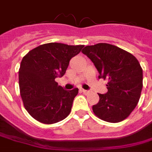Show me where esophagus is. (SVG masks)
I'll use <instances>...</instances> for the list:
<instances>
[{
	"instance_id": "1",
	"label": "esophagus",
	"mask_w": 152,
	"mask_h": 152,
	"mask_svg": "<svg viewBox=\"0 0 152 152\" xmlns=\"http://www.w3.org/2000/svg\"><path fill=\"white\" fill-rule=\"evenodd\" d=\"M81 91H82L83 93H84V94H89V90H86V89H81Z\"/></svg>"
}]
</instances>
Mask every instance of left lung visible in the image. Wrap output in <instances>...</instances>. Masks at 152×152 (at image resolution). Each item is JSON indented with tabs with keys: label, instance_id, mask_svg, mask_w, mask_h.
I'll return each instance as SVG.
<instances>
[{
	"label": "left lung",
	"instance_id": "8db88e82",
	"mask_svg": "<svg viewBox=\"0 0 152 152\" xmlns=\"http://www.w3.org/2000/svg\"><path fill=\"white\" fill-rule=\"evenodd\" d=\"M91 60L99 79H107V92L99 94L94 113L102 121L117 123L127 118L139 101L142 89V69L135 57L107 43L87 45L81 51Z\"/></svg>",
	"mask_w": 152,
	"mask_h": 152
}]
</instances>
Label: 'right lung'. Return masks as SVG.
<instances>
[{
    "instance_id": "obj_1",
    "label": "right lung",
    "mask_w": 152,
    "mask_h": 152,
    "mask_svg": "<svg viewBox=\"0 0 152 152\" xmlns=\"http://www.w3.org/2000/svg\"><path fill=\"white\" fill-rule=\"evenodd\" d=\"M84 45L47 43L29 51L18 71L20 94L25 109L35 120L54 124L70 114L78 89L66 90L55 78L66 73L72 58Z\"/></svg>"
}]
</instances>
